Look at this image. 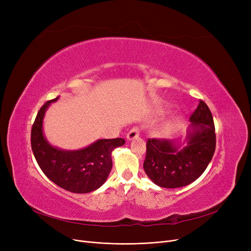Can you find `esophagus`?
Masks as SVG:
<instances>
[{"instance_id":"esophagus-1","label":"esophagus","mask_w":251,"mask_h":251,"mask_svg":"<svg viewBox=\"0 0 251 251\" xmlns=\"http://www.w3.org/2000/svg\"><path fill=\"white\" fill-rule=\"evenodd\" d=\"M139 132H140L139 127H137V126L133 127V128L131 129V130L129 131V132L127 133V139H128V140H132V139L138 137V136H139Z\"/></svg>"}]
</instances>
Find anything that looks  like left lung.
<instances>
[{"label": "left lung", "instance_id": "1", "mask_svg": "<svg viewBox=\"0 0 251 251\" xmlns=\"http://www.w3.org/2000/svg\"><path fill=\"white\" fill-rule=\"evenodd\" d=\"M189 120L191 132L185 148L178 150L173 140L149 138L143 169L156 185L165 188L186 186L204 172L216 150V133L212 112L200 100Z\"/></svg>", "mask_w": 251, "mask_h": 251}]
</instances>
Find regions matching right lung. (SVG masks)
<instances>
[{"label":"right lung","instance_id":"right-lung-1","mask_svg":"<svg viewBox=\"0 0 251 251\" xmlns=\"http://www.w3.org/2000/svg\"><path fill=\"white\" fill-rule=\"evenodd\" d=\"M38 111L31 128V149L45 175L61 188L73 193H87L100 187L112 170V151L125 143L123 138L100 139L79 151L51 147L43 134V120L50 102Z\"/></svg>","mask_w":251,"mask_h":251}]
</instances>
